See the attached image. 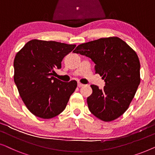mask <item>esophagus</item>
I'll return each mask as SVG.
<instances>
[{
	"label": "esophagus",
	"mask_w": 155,
	"mask_h": 155,
	"mask_svg": "<svg viewBox=\"0 0 155 155\" xmlns=\"http://www.w3.org/2000/svg\"><path fill=\"white\" fill-rule=\"evenodd\" d=\"M84 84H82V83H80V82H78V86L79 87H82V86H84Z\"/></svg>",
	"instance_id": "obj_1"
}]
</instances>
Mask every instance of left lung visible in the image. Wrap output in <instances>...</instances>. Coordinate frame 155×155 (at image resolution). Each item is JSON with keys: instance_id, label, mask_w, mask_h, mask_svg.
Returning <instances> with one entry per match:
<instances>
[{"instance_id": "obj_1", "label": "left lung", "mask_w": 155, "mask_h": 155, "mask_svg": "<svg viewBox=\"0 0 155 155\" xmlns=\"http://www.w3.org/2000/svg\"><path fill=\"white\" fill-rule=\"evenodd\" d=\"M73 52L91 58L95 73L104 80L102 90L91 85L92 93L87 99L91 113L104 121H111L124 114L140 82V64L136 53L118 37L80 44Z\"/></svg>"}]
</instances>
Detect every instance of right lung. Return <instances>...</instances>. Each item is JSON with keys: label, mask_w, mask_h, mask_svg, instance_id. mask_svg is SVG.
Instances as JSON below:
<instances>
[{"label": "right lung", "mask_w": 155, "mask_h": 155, "mask_svg": "<svg viewBox=\"0 0 155 155\" xmlns=\"http://www.w3.org/2000/svg\"><path fill=\"white\" fill-rule=\"evenodd\" d=\"M54 41L33 39L27 42L14 60V81L23 102L37 117L54 118L65 108L77 82H62L54 78L55 69L75 47Z\"/></svg>", "instance_id": "1"}]
</instances>
